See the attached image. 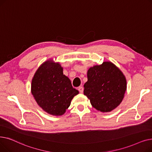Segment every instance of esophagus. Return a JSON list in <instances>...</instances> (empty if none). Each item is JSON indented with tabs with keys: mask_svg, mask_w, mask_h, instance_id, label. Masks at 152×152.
<instances>
[{
	"mask_svg": "<svg viewBox=\"0 0 152 152\" xmlns=\"http://www.w3.org/2000/svg\"><path fill=\"white\" fill-rule=\"evenodd\" d=\"M78 90L79 91V92L82 93L83 91V88L82 87V86H79V87L78 88Z\"/></svg>",
	"mask_w": 152,
	"mask_h": 152,
	"instance_id": "1",
	"label": "esophagus"
}]
</instances>
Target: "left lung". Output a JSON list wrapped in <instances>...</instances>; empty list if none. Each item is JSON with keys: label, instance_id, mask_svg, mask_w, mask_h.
Segmentation results:
<instances>
[{"label": "left lung", "instance_id": "obj_1", "mask_svg": "<svg viewBox=\"0 0 152 152\" xmlns=\"http://www.w3.org/2000/svg\"><path fill=\"white\" fill-rule=\"evenodd\" d=\"M84 95L93 107L103 113L110 112L122 102L127 89L126 79L121 70L111 62L90 67Z\"/></svg>", "mask_w": 152, "mask_h": 152}]
</instances>
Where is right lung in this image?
Here are the masks:
<instances>
[{"label":"right lung","mask_w":152,"mask_h":152,"mask_svg":"<svg viewBox=\"0 0 152 152\" xmlns=\"http://www.w3.org/2000/svg\"><path fill=\"white\" fill-rule=\"evenodd\" d=\"M31 91L42 109L53 115H61L78 95L70 79L63 74L59 63L49 60L42 64L32 79Z\"/></svg>","instance_id":"add662e5"}]
</instances>
